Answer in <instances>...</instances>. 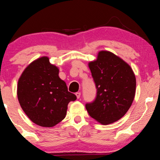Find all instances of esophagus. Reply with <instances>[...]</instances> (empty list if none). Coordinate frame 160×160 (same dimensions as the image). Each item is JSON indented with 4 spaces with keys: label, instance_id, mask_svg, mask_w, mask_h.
I'll return each instance as SVG.
<instances>
[{
    "label": "esophagus",
    "instance_id": "obj_1",
    "mask_svg": "<svg viewBox=\"0 0 160 160\" xmlns=\"http://www.w3.org/2000/svg\"><path fill=\"white\" fill-rule=\"evenodd\" d=\"M76 98H77L78 99V98H79L80 96H81V93L80 92H76Z\"/></svg>",
    "mask_w": 160,
    "mask_h": 160
}]
</instances>
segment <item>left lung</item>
<instances>
[{"instance_id":"obj_1","label":"left lung","mask_w":160,"mask_h":160,"mask_svg":"<svg viewBox=\"0 0 160 160\" xmlns=\"http://www.w3.org/2000/svg\"><path fill=\"white\" fill-rule=\"evenodd\" d=\"M97 95L86 104L89 116L102 124L119 120L128 112L135 95L136 78L131 67L112 52L100 51L89 62Z\"/></svg>"}]
</instances>
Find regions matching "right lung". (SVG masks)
I'll use <instances>...</instances> for the list:
<instances>
[{"mask_svg":"<svg viewBox=\"0 0 160 160\" xmlns=\"http://www.w3.org/2000/svg\"><path fill=\"white\" fill-rule=\"evenodd\" d=\"M17 98L28 118L39 126L52 128L66 116L69 102L76 100L59 77V69L48 57L32 61L18 80Z\"/></svg>","mask_w":160,"mask_h":160,"instance_id":"right-lung-1","label":"right lung"}]
</instances>
